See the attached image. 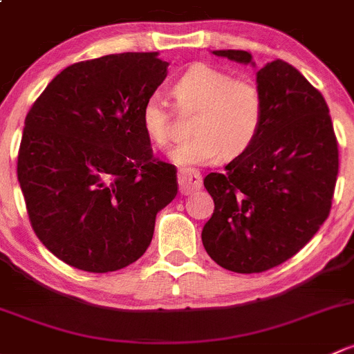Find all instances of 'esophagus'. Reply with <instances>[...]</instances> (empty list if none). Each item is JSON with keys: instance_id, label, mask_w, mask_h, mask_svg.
Instances as JSON below:
<instances>
[{"instance_id": "1", "label": "esophagus", "mask_w": 354, "mask_h": 354, "mask_svg": "<svg viewBox=\"0 0 354 354\" xmlns=\"http://www.w3.org/2000/svg\"><path fill=\"white\" fill-rule=\"evenodd\" d=\"M201 185L203 178L198 170L184 169L178 172V189H180L182 196H187L191 194V192L198 191V189H201Z\"/></svg>"}]
</instances>
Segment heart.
I'll return each mask as SVG.
<instances>
[{
  "label": "heart",
  "mask_w": 354,
  "mask_h": 354,
  "mask_svg": "<svg viewBox=\"0 0 354 354\" xmlns=\"http://www.w3.org/2000/svg\"><path fill=\"white\" fill-rule=\"evenodd\" d=\"M180 112H196L192 140L170 151L176 165H207L221 156L232 160L250 148L264 121V97L250 78L194 64L177 80L172 90ZM141 124L148 140L163 150L172 143V119L165 100L153 95L145 102Z\"/></svg>",
  "instance_id": "heart-1"
}]
</instances>
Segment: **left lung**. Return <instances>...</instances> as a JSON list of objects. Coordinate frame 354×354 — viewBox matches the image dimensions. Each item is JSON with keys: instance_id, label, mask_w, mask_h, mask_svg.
<instances>
[{"instance_id": "8db88e82", "label": "left lung", "mask_w": 354, "mask_h": 354, "mask_svg": "<svg viewBox=\"0 0 354 354\" xmlns=\"http://www.w3.org/2000/svg\"><path fill=\"white\" fill-rule=\"evenodd\" d=\"M214 56L252 64L247 50ZM264 121L250 148L223 174L204 177L214 201L201 239L209 257L233 272H262L304 249L329 216L339 153L329 107L308 80L281 59L257 71Z\"/></svg>"}]
</instances>
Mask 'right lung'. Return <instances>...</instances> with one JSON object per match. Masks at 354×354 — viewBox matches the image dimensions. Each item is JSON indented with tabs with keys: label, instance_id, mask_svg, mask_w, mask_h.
<instances>
[{
	"label": "right lung",
	"instance_id": "right-lung-1",
	"mask_svg": "<svg viewBox=\"0 0 354 354\" xmlns=\"http://www.w3.org/2000/svg\"><path fill=\"white\" fill-rule=\"evenodd\" d=\"M158 53L109 54L59 73L25 118L18 182L39 240L66 264L118 271L150 245L177 170L156 162L141 111L167 78Z\"/></svg>",
	"mask_w": 354,
	"mask_h": 354
}]
</instances>
